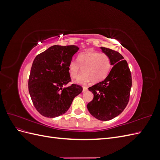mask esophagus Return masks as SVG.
<instances>
[{"label":"esophagus","instance_id":"1","mask_svg":"<svg viewBox=\"0 0 160 160\" xmlns=\"http://www.w3.org/2000/svg\"><path fill=\"white\" fill-rule=\"evenodd\" d=\"M88 91V88L87 87H83V92H86Z\"/></svg>","mask_w":160,"mask_h":160}]
</instances>
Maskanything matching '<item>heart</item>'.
Listing matches in <instances>:
<instances>
[{
    "label": "heart",
    "mask_w": 160,
    "mask_h": 160,
    "mask_svg": "<svg viewBox=\"0 0 160 160\" xmlns=\"http://www.w3.org/2000/svg\"><path fill=\"white\" fill-rule=\"evenodd\" d=\"M111 60L109 55L98 51H87L82 52L77 57V62L71 61L68 65V72L72 79L77 78L79 84H86L91 81L98 83L103 81L111 69Z\"/></svg>",
    "instance_id": "b5f03b06"
}]
</instances>
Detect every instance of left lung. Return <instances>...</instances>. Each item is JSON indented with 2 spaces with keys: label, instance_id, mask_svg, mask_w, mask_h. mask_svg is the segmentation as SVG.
Returning <instances> with one entry per match:
<instances>
[{
  "label": "left lung",
  "instance_id": "left-lung-1",
  "mask_svg": "<svg viewBox=\"0 0 160 160\" xmlns=\"http://www.w3.org/2000/svg\"><path fill=\"white\" fill-rule=\"evenodd\" d=\"M101 49L110 57L113 67L105 80L89 88L94 97L87 107L96 119L108 121L126 108L132 85V73L127 61L119 52L105 47Z\"/></svg>",
  "mask_w": 160,
  "mask_h": 160
}]
</instances>
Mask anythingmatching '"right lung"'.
Returning a JSON list of instances; mask_svg holds the SVG:
<instances>
[{"label": "right lung", "mask_w": 160, "mask_h": 160, "mask_svg": "<svg viewBox=\"0 0 160 160\" xmlns=\"http://www.w3.org/2000/svg\"><path fill=\"white\" fill-rule=\"evenodd\" d=\"M75 45H53L38 54L33 61L28 79V91L37 111L47 118L64 114L83 88L72 84L68 65L78 51Z\"/></svg>", "instance_id": "right-lung-1"}]
</instances>
